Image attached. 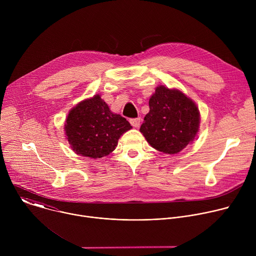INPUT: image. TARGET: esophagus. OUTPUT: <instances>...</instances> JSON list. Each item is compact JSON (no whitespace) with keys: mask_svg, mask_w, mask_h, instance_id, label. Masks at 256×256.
<instances>
[{"mask_svg":"<svg viewBox=\"0 0 256 256\" xmlns=\"http://www.w3.org/2000/svg\"><path fill=\"white\" fill-rule=\"evenodd\" d=\"M130 124H132L134 128H140V118H132V120H130Z\"/></svg>","mask_w":256,"mask_h":256,"instance_id":"obj_1","label":"esophagus"}]
</instances>
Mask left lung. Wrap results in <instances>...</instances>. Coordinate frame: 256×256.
Wrapping results in <instances>:
<instances>
[{
    "mask_svg": "<svg viewBox=\"0 0 256 256\" xmlns=\"http://www.w3.org/2000/svg\"><path fill=\"white\" fill-rule=\"evenodd\" d=\"M149 106L140 132L154 149L177 154L194 140L200 114L192 98L178 89L160 85L150 97Z\"/></svg>",
    "mask_w": 256,
    "mask_h": 256,
    "instance_id": "obj_1",
    "label": "left lung"
}]
</instances>
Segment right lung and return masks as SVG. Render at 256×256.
<instances>
[{"instance_id": "obj_1", "label": "right lung", "mask_w": 256, "mask_h": 256, "mask_svg": "<svg viewBox=\"0 0 256 256\" xmlns=\"http://www.w3.org/2000/svg\"><path fill=\"white\" fill-rule=\"evenodd\" d=\"M130 128V122L114 114L99 94L72 107L64 124L66 138L72 150L93 159L114 152L118 138Z\"/></svg>"}]
</instances>
